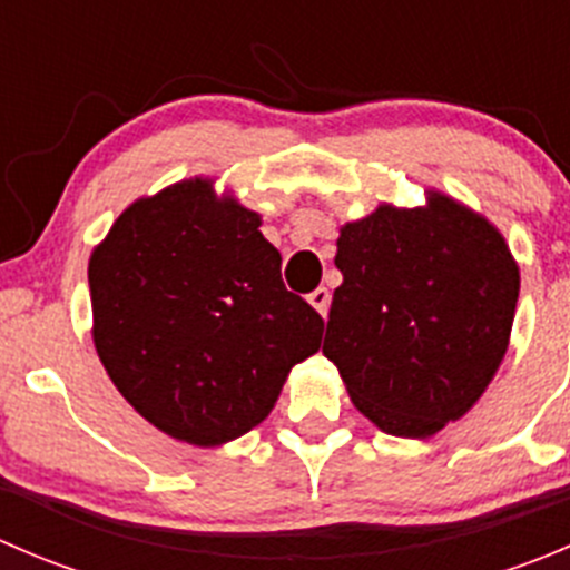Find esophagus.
<instances>
[{
	"label": "esophagus",
	"instance_id": "34e87169",
	"mask_svg": "<svg viewBox=\"0 0 570 570\" xmlns=\"http://www.w3.org/2000/svg\"><path fill=\"white\" fill-rule=\"evenodd\" d=\"M308 303H312L314 308L322 314V317H327V308H331V292L325 289V286H317V289L308 295Z\"/></svg>",
	"mask_w": 570,
	"mask_h": 570
}]
</instances>
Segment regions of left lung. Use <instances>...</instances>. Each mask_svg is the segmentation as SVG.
Instances as JSON below:
<instances>
[{
	"instance_id": "1",
	"label": "left lung",
	"mask_w": 570,
	"mask_h": 570,
	"mask_svg": "<svg viewBox=\"0 0 570 570\" xmlns=\"http://www.w3.org/2000/svg\"><path fill=\"white\" fill-rule=\"evenodd\" d=\"M322 353L383 433L428 439L461 419L508 353L519 264L502 234L450 195L377 206L336 243Z\"/></svg>"
}]
</instances>
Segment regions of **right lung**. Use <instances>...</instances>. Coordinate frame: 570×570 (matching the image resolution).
Returning <instances> with one entry per match:
<instances>
[{
	"mask_svg": "<svg viewBox=\"0 0 570 570\" xmlns=\"http://www.w3.org/2000/svg\"><path fill=\"white\" fill-rule=\"evenodd\" d=\"M262 217L189 178L140 198L88 264L94 344L163 433L220 446L267 419L325 322L281 281Z\"/></svg>",
	"mask_w": 570,
	"mask_h": 570,
	"instance_id": "obj_1",
	"label": "right lung"
}]
</instances>
